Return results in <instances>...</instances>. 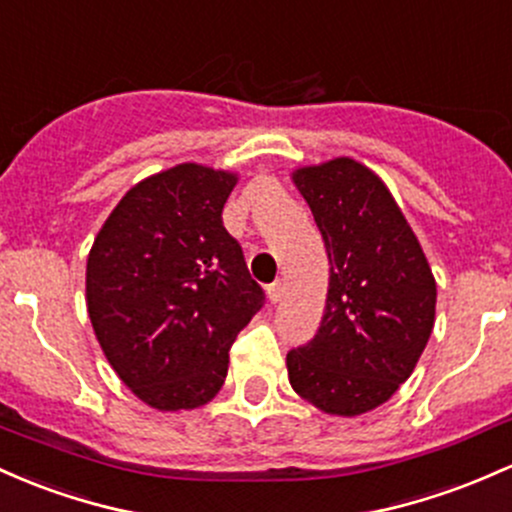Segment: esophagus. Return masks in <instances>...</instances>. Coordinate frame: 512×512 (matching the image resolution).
<instances>
[{
  "instance_id": "34e87169",
  "label": "esophagus",
  "mask_w": 512,
  "mask_h": 512,
  "mask_svg": "<svg viewBox=\"0 0 512 512\" xmlns=\"http://www.w3.org/2000/svg\"><path fill=\"white\" fill-rule=\"evenodd\" d=\"M267 296H269V301H272V303L282 301V296H284V284H282V279H277V282H272V284L267 286Z\"/></svg>"
}]
</instances>
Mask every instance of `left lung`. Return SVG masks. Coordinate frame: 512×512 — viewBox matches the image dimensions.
Listing matches in <instances>:
<instances>
[{"mask_svg":"<svg viewBox=\"0 0 512 512\" xmlns=\"http://www.w3.org/2000/svg\"><path fill=\"white\" fill-rule=\"evenodd\" d=\"M330 262L318 333L286 355L299 396L330 415L381 406L408 379L435 325L437 286L389 189L350 157L294 172Z\"/></svg>","mask_w":512,"mask_h":512,"instance_id":"obj_1","label":"left lung"}]
</instances>
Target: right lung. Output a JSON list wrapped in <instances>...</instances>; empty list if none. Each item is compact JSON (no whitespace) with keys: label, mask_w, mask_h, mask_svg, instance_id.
<instances>
[{"label":"right lung","mask_w":512,"mask_h":512,"mask_svg":"<svg viewBox=\"0 0 512 512\" xmlns=\"http://www.w3.org/2000/svg\"><path fill=\"white\" fill-rule=\"evenodd\" d=\"M238 177L177 165L119 201L87 260V311L123 384L157 411L204 406L228 350L265 306L243 247L223 228Z\"/></svg>","instance_id":"1"}]
</instances>
